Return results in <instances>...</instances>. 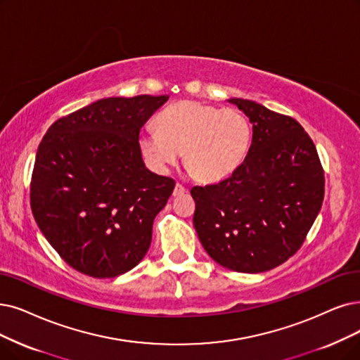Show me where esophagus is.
Here are the masks:
<instances>
[{"instance_id":"1","label":"esophagus","mask_w":360,"mask_h":360,"mask_svg":"<svg viewBox=\"0 0 360 360\" xmlns=\"http://www.w3.org/2000/svg\"><path fill=\"white\" fill-rule=\"evenodd\" d=\"M184 193H186V189L183 188V186H181L180 183H177L176 188H174V192H172V196H181V195H184Z\"/></svg>"}]
</instances>
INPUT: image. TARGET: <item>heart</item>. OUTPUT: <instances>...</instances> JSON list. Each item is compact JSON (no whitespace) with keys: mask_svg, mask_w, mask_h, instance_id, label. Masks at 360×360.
Segmentation results:
<instances>
[{"mask_svg":"<svg viewBox=\"0 0 360 360\" xmlns=\"http://www.w3.org/2000/svg\"><path fill=\"white\" fill-rule=\"evenodd\" d=\"M250 143L251 124L240 110L195 100L168 106L158 115L156 128L148 127L139 136L140 152L153 169H167L183 152L184 168L202 183L233 172Z\"/></svg>","mask_w":360,"mask_h":360,"instance_id":"heart-1","label":"heart"}]
</instances>
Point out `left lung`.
Returning a JSON list of instances; mask_svg holds the SVG:
<instances>
[{
  "mask_svg": "<svg viewBox=\"0 0 360 360\" xmlns=\"http://www.w3.org/2000/svg\"><path fill=\"white\" fill-rule=\"evenodd\" d=\"M252 124L243 162L219 183L195 186L193 226L214 262L240 273L285 263L321 211L325 176L310 136L294 118L230 98Z\"/></svg>",
  "mask_w": 360,
  "mask_h": 360,
  "instance_id": "left-lung-1",
  "label": "left lung"
}]
</instances>
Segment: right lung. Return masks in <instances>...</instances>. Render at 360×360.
Instances as JSON below:
<instances>
[{
    "label": "right lung",
    "instance_id": "add662e5",
    "mask_svg": "<svg viewBox=\"0 0 360 360\" xmlns=\"http://www.w3.org/2000/svg\"><path fill=\"white\" fill-rule=\"evenodd\" d=\"M168 96L102 98L53 122L31 179L34 219L75 270L115 278L137 266L176 181L141 160V127Z\"/></svg>",
    "mask_w": 360,
    "mask_h": 360
}]
</instances>
